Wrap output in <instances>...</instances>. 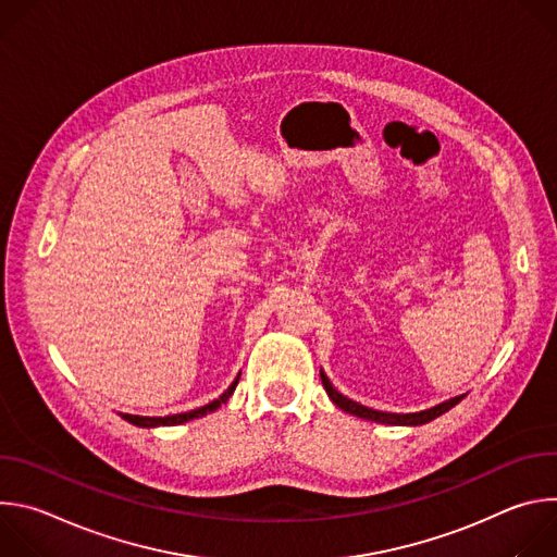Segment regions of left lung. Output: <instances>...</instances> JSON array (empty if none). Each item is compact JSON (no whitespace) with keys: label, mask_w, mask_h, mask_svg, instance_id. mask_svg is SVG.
<instances>
[{"label":"left lung","mask_w":557,"mask_h":557,"mask_svg":"<svg viewBox=\"0 0 557 557\" xmlns=\"http://www.w3.org/2000/svg\"><path fill=\"white\" fill-rule=\"evenodd\" d=\"M322 383H324L329 396H331L333 404H335L337 408H342L344 412L355 414V417H359V419H368V421L385 423V425H423V423H430L432 419H436V417L445 414L447 410H451L458 401H462V396H465V394H462V396H454V399H449V401H445V404H438V406H434V408H430V410H423V412L392 414V412H379V410H372V408H366V406H361V404L350 401L348 396L339 394V392L333 387V383L329 381V376H326L324 372H322Z\"/></svg>","instance_id":"1"}]
</instances>
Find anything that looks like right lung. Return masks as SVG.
Listing matches in <instances>:
<instances>
[{"label":"right lung","mask_w":557,"mask_h":557,"mask_svg":"<svg viewBox=\"0 0 557 557\" xmlns=\"http://www.w3.org/2000/svg\"><path fill=\"white\" fill-rule=\"evenodd\" d=\"M237 381H240V374L235 376V381L222 392V396L220 399H215V401H211V404H207V406H202V408H196V410H191V412H183V414H172V417H136V414H121L127 423H132V425H138V428H156V425H181V423H187V421H191V419H198V417H205L207 412H213V410H218L222 404H226L228 401V396L233 394V389H235V385H237Z\"/></svg>","instance_id":"right-lung-1"}]
</instances>
